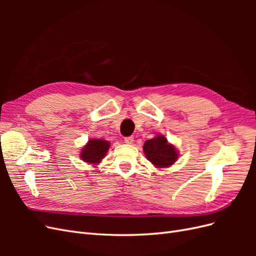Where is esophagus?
<instances>
[{
    "instance_id": "obj_1",
    "label": "esophagus",
    "mask_w": 256,
    "mask_h": 256,
    "mask_svg": "<svg viewBox=\"0 0 256 256\" xmlns=\"http://www.w3.org/2000/svg\"><path fill=\"white\" fill-rule=\"evenodd\" d=\"M125 143H127V144H132L134 143V136H126L125 138Z\"/></svg>"
}]
</instances>
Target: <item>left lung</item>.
<instances>
[{
    "mask_svg": "<svg viewBox=\"0 0 256 256\" xmlns=\"http://www.w3.org/2000/svg\"><path fill=\"white\" fill-rule=\"evenodd\" d=\"M144 152L152 164L159 168L170 166L178 158L175 147L166 142L164 136H159L146 141L143 146Z\"/></svg>",
    "mask_w": 256,
    "mask_h": 256,
    "instance_id": "obj_1",
    "label": "left lung"
}]
</instances>
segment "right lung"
<instances>
[{"label":"right lung","instance_id":"obj_1","mask_svg":"<svg viewBox=\"0 0 256 256\" xmlns=\"http://www.w3.org/2000/svg\"><path fill=\"white\" fill-rule=\"evenodd\" d=\"M110 144L108 141L100 140V138L90 140L82 148L81 158L83 161L90 162V164H98L106 156Z\"/></svg>","mask_w":256,"mask_h":256}]
</instances>
